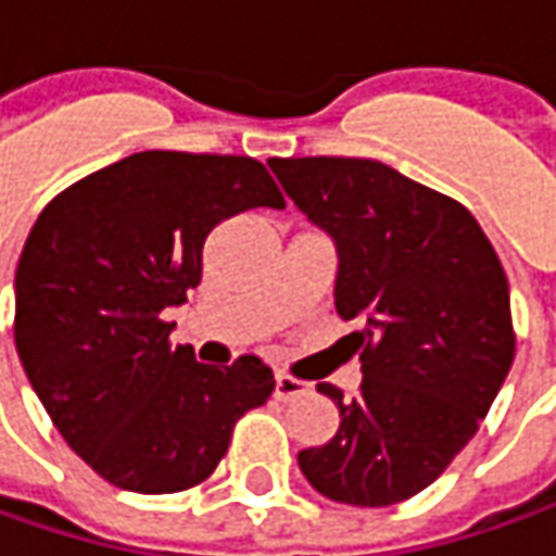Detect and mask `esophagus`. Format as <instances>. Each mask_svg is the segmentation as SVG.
<instances>
[{"label":"esophagus","instance_id":"1","mask_svg":"<svg viewBox=\"0 0 556 556\" xmlns=\"http://www.w3.org/2000/svg\"><path fill=\"white\" fill-rule=\"evenodd\" d=\"M274 381H277V388H274V396L277 400H292V396H301V393H307V381H301L295 375L289 372H277L274 375Z\"/></svg>","mask_w":556,"mask_h":556}]
</instances>
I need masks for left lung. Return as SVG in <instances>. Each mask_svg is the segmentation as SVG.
<instances>
[{"instance_id":"obj_1","label":"left lung","mask_w":556,"mask_h":556,"mask_svg":"<svg viewBox=\"0 0 556 556\" xmlns=\"http://www.w3.org/2000/svg\"><path fill=\"white\" fill-rule=\"evenodd\" d=\"M338 242L336 307L359 319L354 400L323 381L341 425L298 468L326 498L388 507L428 489L480 431L517 336L502 261L458 200L354 156L270 160Z\"/></svg>"}]
</instances>
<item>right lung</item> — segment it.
Wrapping results in <instances>:
<instances>
[{
  "label": "right lung",
  "instance_id": "1",
  "mask_svg": "<svg viewBox=\"0 0 556 556\" xmlns=\"http://www.w3.org/2000/svg\"><path fill=\"white\" fill-rule=\"evenodd\" d=\"M286 200L252 156L144 150L39 212L14 274V344L67 446L144 495L208 480L242 415L274 393L258 356L202 366L165 311L202 279L220 220Z\"/></svg>",
  "mask_w": 556,
  "mask_h": 556
}]
</instances>
